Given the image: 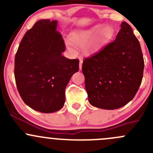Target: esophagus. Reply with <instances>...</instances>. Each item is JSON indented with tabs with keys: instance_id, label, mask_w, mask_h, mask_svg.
Segmentation results:
<instances>
[{
	"instance_id": "34e87169",
	"label": "esophagus",
	"mask_w": 153,
	"mask_h": 153,
	"mask_svg": "<svg viewBox=\"0 0 153 153\" xmlns=\"http://www.w3.org/2000/svg\"><path fill=\"white\" fill-rule=\"evenodd\" d=\"M79 68L80 69H81V68H82V64H83V58H81V57H80L79 58Z\"/></svg>"
}]
</instances>
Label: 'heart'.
Here are the masks:
<instances>
[{
    "label": "heart",
    "instance_id": "b5f03b06",
    "mask_svg": "<svg viewBox=\"0 0 153 153\" xmlns=\"http://www.w3.org/2000/svg\"><path fill=\"white\" fill-rule=\"evenodd\" d=\"M112 31L109 27H104L103 25H97L89 29L74 32L71 36V40L78 45H84L94 36V38L90 39L91 41L87 43L85 47L88 53H92L98 51L112 37Z\"/></svg>",
    "mask_w": 153,
    "mask_h": 153
}]
</instances>
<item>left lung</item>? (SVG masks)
Listing matches in <instances>:
<instances>
[{
	"label": "left lung",
	"instance_id": "left-lung-1",
	"mask_svg": "<svg viewBox=\"0 0 153 153\" xmlns=\"http://www.w3.org/2000/svg\"><path fill=\"white\" fill-rule=\"evenodd\" d=\"M143 68L139 41L132 27L122 22L115 41L83 61L89 103L104 109L125 106L139 89Z\"/></svg>",
	"mask_w": 153,
	"mask_h": 153
}]
</instances>
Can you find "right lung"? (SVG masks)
<instances>
[{
  "instance_id": "right-lung-1",
  "label": "right lung",
  "mask_w": 153,
  "mask_h": 153,
  "mask_svg": "<svg viewBox=\"0 0 153 153\" xmlns=\"http://www.w3.org/2000/svg\"><path fill=\"white\" fill-rule=\"evenodd\" d=\"M57 21L41 20L21 40L15 58V78L27 105L44 113L59 110L65 102V89L79 70V60L63 56L66 49Z\"/></svg>"
}]
</instances>
